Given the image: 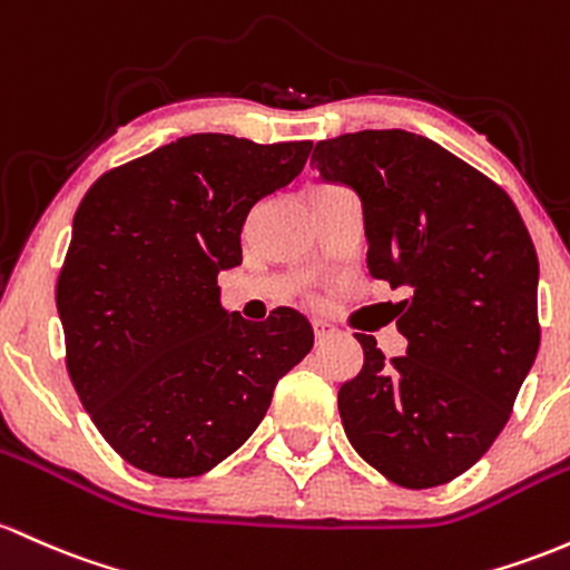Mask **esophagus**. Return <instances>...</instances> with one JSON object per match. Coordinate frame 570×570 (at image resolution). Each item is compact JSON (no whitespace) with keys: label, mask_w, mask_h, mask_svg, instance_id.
<instances>
[{"label":"esophagus","mask_w":570,"mask_h":570,"mask_svg":"<svg viewBox=\"0 0 570 570\" xmlns=\"http://www.w3.org/2000/svg\"><path fill=\"white\" fill-rule=\"evenodd\" d=\"M333 333H335V330L330 327L327 322H314V337H316V343H324Z\"/></svg>","instance_id":"1"}]
</instances>
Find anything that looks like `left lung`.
<instances>
[{
  "label": "left lung",
  "instance_id": "1",
  "mask_svg": "<svg viewBox=\"0 0 570 570\" xmlns=\"http://www.w3.org/2000/svg\"><path fill=\"white\" fill-rule=\"evenodd\" d=\"M311 167L360 194L371 275L409 292L395 303L403 356L356 333L365 362L337 392L343 430L395 484H446L495 443L539 354L528 227L503 186L403 129L316 142Z\"/></svg>",
  "mask_w": 570,
  "mask_h": 570
}]
</instances>
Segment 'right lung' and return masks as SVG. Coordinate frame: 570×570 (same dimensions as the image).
<instances>
[{"label": "right lung", "mask_w": 570, "mask_h": 570, "mask_svg": "<svg viewBox=\"0 0 570 570\" xmlns=\"http://www.w3.org/2000/svg\"><path fill=\"white\" fill-rule=\"evenodd\" d=\"M311 140L191 135L112 167L80 199L56 281L67 373L105 441L165 479L210 471L314 346L305 316L246 322L218 303L256 205L297 178Z\"/></svg>", "instance_id": "obj_1"}]
</instances>
